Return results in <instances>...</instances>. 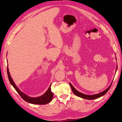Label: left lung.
<instances>
[{"mask_svg": "<svg viewBox=\"0 0 122 122\" xmlns=\"http://www.w3.org/2000/svg\"><path fill=\"white\" fill-rule=\"evenodd\" d=\"M116 70H117V68H116ZM111 84L110 85V86L108 87L107 89L104 90V91H103L100 93H98V94H97L90 95L84 94H83V93H82L81 92H79L78 91H77L76 89H75V88L73 86V85H72L71 83H70V86L71 87L72 92H73V93L75 95L77 96V97H82L83 98H85V99H87V100H93V99H95V98H99L101 97H102V96L105 95L106 93L108 92V91L109 90L111 86Z\"/></svg>", "mask_w": 122, "mask_h": 122, "instance_id": "8db88e82", "label": "left lung"}]
</instances>
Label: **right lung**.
Segmentation results:
<instances>
[{"label": "right lung", "mask_w": 122, "mask_h": 122, "mask_svg": "<svg viewBox=\"0 0 122 122\" xmlns=\"http://www.w3.org/2000/svg\"><path fill=\"white\" fill-rule=\"evenodd\" d=\"M7 74H8V79L10 83L14 87L15 90H16V91L18 92V94L20 95V97H21L23 100H24L26 102L31 103V104H40V105H43V104H48L49 102H50L52 99L53 94L52 92H51V85H50L49 89H48L47 91H46L45 94L42 95V96L39 97H28V95H25L24 94V93H22L21 91H20L18 88L17 87L16 85L15 84V83L13 81V80L11 78V76H10L9 72V69L7 66Z\"/></svg>", "instance_id": "add662e5"}]
</instances>
